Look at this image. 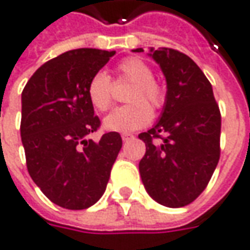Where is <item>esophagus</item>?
<instances>
[{"instance_id": "1", "label": "esophagus", "mask_w": 250, "mask_h": 250, "mask_svg": "<svg viewBox=\"0 0 250 250\" xmlns=\"http://www.w3.org/2000/svg\"><path fill=\"white\" fill-rule=\"evenodd\" d=\"M133 138H135V136H133V135H130V133H122V140H124V142L133 139Z\"/></svg>"}]
</instances>
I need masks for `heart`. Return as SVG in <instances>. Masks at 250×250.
Here are the masks:
<instances>
[{
	"label": "heart",
	"instance_id": "obj_1",
	"mask_svg": "<svg viewBox=\"0 0 250 250\" xmlns=\"http://www.w3.org/2000/svg\"><path fill=\"white\" fill-rule=\"evenodd\" d=\"M117 82L132 83L126 100L104 120V126L115 132H132L146 126L151 121L153 110H161L167 101V91L153 78V71L146 61L128 57L117 66ZM87 97L97 111H108L114 103V83L104 72H97L87 83Z\"/></svg>",
	"mask_w": 250,
	"mask_h": 250
}]
</instances>
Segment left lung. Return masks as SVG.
<instances>
[{"label": "left lung", "mask_w": 250, "mask_h": 250, "mask_svg": "<svg viewBox=\"0 0 250 250\" xmlns=\"http://www.w3.org/2000/svg\"><path fill=\"white\" fill-rule=\"evenodd\" d=\"M150 55L166 75L167 101L159 122L139 135L146 145L140 177L157 203L184 207L206 189L218 164L221 112L211 83L187 54L161 47Z\"/></svg>", "instance_id": "obj_1"}]
</instances>
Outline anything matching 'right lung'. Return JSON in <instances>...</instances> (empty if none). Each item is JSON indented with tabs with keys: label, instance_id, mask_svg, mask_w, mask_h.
Masks as SVG:
<instances>
[{
	"label": "right lung",
	"instance_id": "obj_1",
	"mask_svg": "<svg viewBox=\"0 0 250 250\" xmlns=\"http://www.w3.org/2000/svg\"><path fill=\"white\" fill-rule=\"evenodd\" d=\"M115 51L78 48L43 63L22 91L21 136L34 184L68 210L93 206L104 193L122 147L118 132L87 139L101 122L87 83Z\"/></svg>",
	"mask_w": 250,
	"mask_h": 250
}]
</instances>
